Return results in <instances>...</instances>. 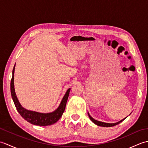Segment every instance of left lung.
<instances>
[{"label": "left lung", "mask_w": 148, "mask_h": 148, "mask_svg": "<svg viewBox=\"0 0 148 148\" xmlns=\"http://www.w3.org/2000/svg\"><path fill=\"white\" fill-rule=\"evenodd\" d=\"M88 114L89 116V118L90 119H91V121H92L93 123H94L95 125H98V126H100V127H113V126H115V125H118L119 123H120L121 122H122L124 120V119L126 118H124L121 119V120H120L119 121L117 122V123H104V122H102V121H97L96 120V119H95L94 118H93L92 116H91L90 115V114L88 112Z\"/></svg>", "instance_id": "left-lung-1"}]
</instances>
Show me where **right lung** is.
<instances>
[{
	"label": "right lung",
	"mask_w": 148,
	"mask_h": 148,
	"mask_svg": "<svg viewBox=\"0 0 148 148\" xmlns=\"http://www.w3.org/2000/svg\"><path fill=\"white\" fill-rule=\"evenodd\" d=\"M14 69L15 65L14 66L13 70H12V76L11 81V93L12 100H13L15 107L16 108L18 112L20 113V114L25 119V120L34 125H38V126H48V125H51L55 123L58 121L59 119L62 117L63 113H64L65 111L66 103H67L71 88H69L67 90V92H66L65 95L63 97L62 101L60 103L59 106L58 107V108L55 110L54 111L48 113H42L27 110L22 107L21 103L19 102L16 95L14 84Z\"/></svg>",
	"instance_id": "add662e5"
}]
</instances>
